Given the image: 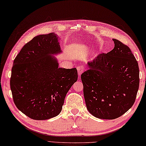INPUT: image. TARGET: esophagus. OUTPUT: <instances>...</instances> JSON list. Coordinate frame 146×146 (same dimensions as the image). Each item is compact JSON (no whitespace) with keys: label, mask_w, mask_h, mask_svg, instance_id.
<instances>
[{"label":"esophagus","mask_w":146,"mask_h":146,"mask_svg":"<svg viewBox=\"0 0 146 146\" xmlns=\"http://www.w3.org/2000/svg\"><path fill=\"white\" fill-rule=\"evenodd\" d=\"M77 71H78V73H79V76H80L82 74V73L84 72V70L85 69V67L83 66H79L77 67Z\"/></svg>","instance_id":"34e87169"}]
</instances>
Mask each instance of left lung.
<instances>
[{
    "label": "left lung",
    "mask_w": 146,
    "mask_h": 146,
    "mask_svg": "<svg viewBox=\"0 0 146 146\" xmlns=\"http://www.w3.org/2000/svg\"><path fill=\"white\" fill-rule=\"evenodd\" d=\"M115 47L102 53L81 75L88 111L96 118L113 119L132 107L139 86L137 61L128 46L113 39Z\"/></svg>",
    "instance_id": "left-lung-1"
}]
</instances>
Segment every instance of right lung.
Masks as SVG:
<instances>
[{
  "instance_id": "obj_1",
  "label": "right lung",
  "mask_w": 146,
  "mask_h": 146,
  "mask_svg": "<svg viewBox=\"0 0 146 146\" xmlns=\"http://www.w3.org/2000/svg\"><path fill=\"white\" fill-rule=\"evenodd\" d=\"M61 52L54 33L34 37L13 61L10 77L13 100L17 108L35 120L61 113L66 94L77 80L76 68H59L52 54Z\"/></svg>"
}]
</instances>
